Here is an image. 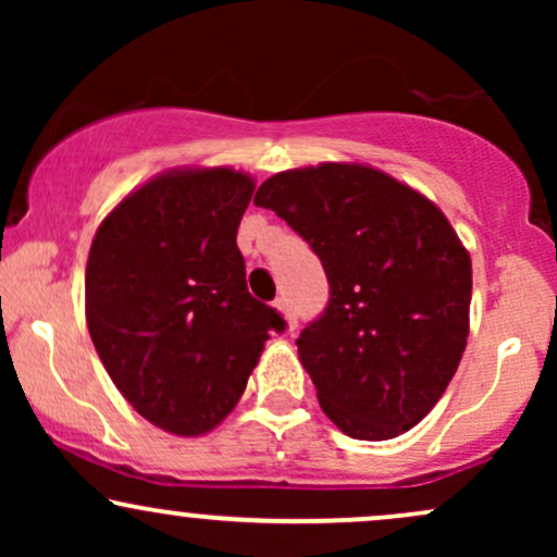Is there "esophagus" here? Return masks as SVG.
<instances>
[{"label": "esophagus", "mask_w": 557, "mask_h": 557, "mask_svg": "<svg viewBox=\"0 0 557 557\" xmlns=\"http://www.w3.org/2000/svg\"><path fill=\"white\" fill-rule=\"evenodd\" d=\"M274 306H277V311H283V317H285V322H287V330H296L298 327V317H296V311L290 309V304H287V298H283L280 296L277 300H274Z\"/></svg>", "instance_id": "obj_1"}]
</instances>
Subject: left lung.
Instances as JSON below:
<instances>
[{"label":"left lung","instance_id":"left-lung-1","mask_svg":"<svg viewBox=\"0 0 557 557\" xmlns=\"http://www.w3.org/2000/svg\"><path fill=\"white\" fill-rule=\"evenodd\" d=\"M253 203L327 274V306L296 341L322 411L354 440L417 426L469 337L471 259L445 214L385 172L332 162L280 172Z\"/></svg>","mask_w":557,"mask_h":557}]
</instances>
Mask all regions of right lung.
<instances>
[{
	"mask_svg": "<svg viewBox=\"0 0 557 557\" xmlns=\"http://www.w3.org/2000/svg\"><path fill=\"white\" fill-rule=\"evenodd\" d=\"M243 172L183 170L140 185L96 230L86 322L125 400L172 434L214 430L240 400L277 309L248 293Z\"/></svg>",
	"mask_w": 557,
	"mask_h": 557,
	"instance_id": "add662e5",
	"label": "right lung"
}]
</instances>
